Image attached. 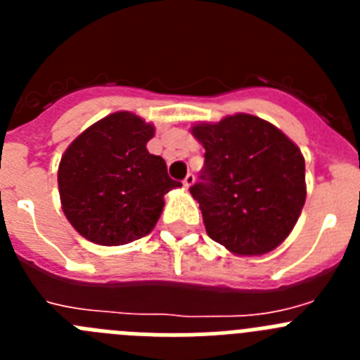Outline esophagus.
I'll list each match as a JSON object with an SVG mask.
<instances>
[{
    "label": "esophagus",
    "instance_id": "esophagus-1",
    "mask_svg": "<svg viewBox=\"0 0 360 360\" xmlns=\"http://www.w3.org/2000/svg\"><path fill=\"white\" fill-rule=\"evenodd\" d=\"M182 184H184V187H186V189H189V187L193 186V184H195V174H193V173L187 174V176L184 178Z\"/></svg>",
    "mask_w": 360,
    "mask_h": 360
}]
</instances>
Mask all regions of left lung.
<instances>
[{
    "label": "left lung",
    "mask_w": 360,
    "mask_h": 360,
    "mask_svg": "<svg viewBox=\"0 0 360 360\" xmlns=\"http://www.w3.org/2000/svg\"><path fill=\"white\" fill-rule=\"evenodd\" d=\"M193 135L205 148L200 203L209 238L238 256H262L285 241L307 200L304 158L274 124L236 113L200 122Z\"/></svg>",
    "instance_id": "obj_1"
}]
</instances>
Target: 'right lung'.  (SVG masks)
<instances>
[{
    "instance_id": "add662e5",
    "label": "right lung",
    "mask_w": 360,
    "mask_h": 360,
    "mask_svg": "<svg viewBox=\"0 0 360 360\" xmlns=\"http://www.w3.org/2000/svg\"><path fill=\"white\" fill-rule=\"evenodd\" d=\"M155 128L117 111L82 131L59 164L63 212L97 245H124L148 236L164 209V195L182 184L169 178L162 157L146 148Z\"/></svg>"
}]
</instances>
